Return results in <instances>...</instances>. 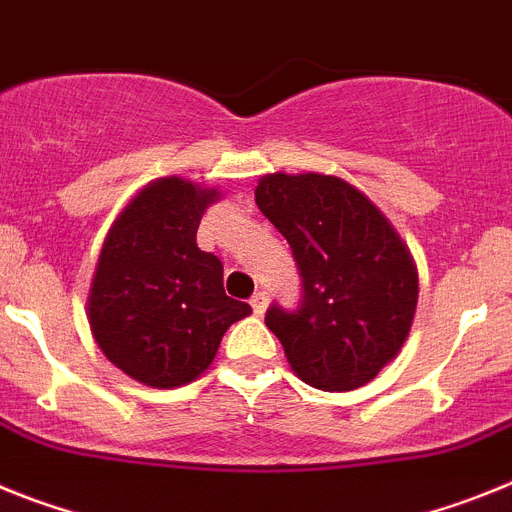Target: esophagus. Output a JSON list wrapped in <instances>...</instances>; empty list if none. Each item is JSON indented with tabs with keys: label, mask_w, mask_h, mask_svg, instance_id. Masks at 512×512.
Returning a JSON list of instances; mask_svg holds the SVG:
<instances>
[{
	"label": "esophagus",
	"mask_w": 512,
	"mask_h": 512,
	"mask_svg": "<svg viewBox=\"0 0 512 512\" xmlns=\"http://www.w3.org/2000/svg\"><path fill=\"white\" fill-rule=\"evenodd\" d=\"M268 293L265 291H257L255 296H252L250 299V304H252V311H255L257 317H262V314H265V309H268Z\"/></svg>",
	"instance_id": "obj_1"
}]
</instances>
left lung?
<instances>
[{"label": "left lung", "instance_id": "obj_1", "mask_svg": "<svg viewBox=\"0 0 512 512\" xmlns=\"http://www.w3.org/2000/svg\"><path fill=\"white\" fill-rule=\"evenodd\" d=\"M255 201L304 278L301 309L265 314L288 366L314 389H361L397 358L415 322L420 281L410 247L342 177L273 172L260 177Z\"/></svg>", "mask_w": 512, "mask_h": 512}]
</instances>
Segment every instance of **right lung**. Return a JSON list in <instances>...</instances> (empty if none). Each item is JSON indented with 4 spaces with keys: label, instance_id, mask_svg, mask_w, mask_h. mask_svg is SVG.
<instances>
[{
    "label": "right lung",
    "instance_id": "add662e5",
    "mask_svg": "<svg viewBox=\"0 0 512 512\" xmlns=\"http://www.w3.org/2000/svg\"><path fill=\"white\" fill-rule=\"evenodd\" d=\"M219 188L159 177L110 224L87 293L97 348L126 376L175 389L206 373L231 324L252 306L224 293V265L195 231Z\"/></svg>",
    "mask_w": 512,
    "mask_h": 512
}]
</instances>
